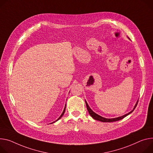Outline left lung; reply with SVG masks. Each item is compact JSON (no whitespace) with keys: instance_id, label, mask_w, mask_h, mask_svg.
Listing matches in <instances>:
<instances>
[{"instance_id":"1","label":"left lung","mask_w":153,"mask_h":153,"mask_svg":"<svg viewBox=\"0 0 153 153\" xmlns=\"http://www.w3.org/2000/svg\"><path fill=\"white\" fill-rule=\"evenodd\" d=\"M128 38H129V37H128ZM85 104H86V106H87V110H88V113L90 114V115H91V117L93 119H94V120H98V121H101V122H114V121H117L120 120L124 118V117H126L127 115H129L130 114H131V113L133 112V111H134V110L135 108V107H136V106H137V104H138V101H137V102H136V104H135V106H134L133 110H131V112H129V113H128V114H125V115H123V116H121V117H117V118H104V117H102L99 115L98 114H97L94 113V112H93V111L90 108V107H89V105H88V103L86 101H85Z\"/></svg>"}]
</instances>
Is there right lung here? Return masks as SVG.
Masks as SVG:
<instances>
[{
    "instance_id": "1",
    "label": "right lung",
    "mask_w": 153,
    "mask_h": 153,
    "mask_svg": "<svg viewBox=\"0 0 153 153\" xmlns=\"http://www.w3.org/2000/svg\"><path fill=\"white\" fill-rule=\"evenodd\" d=\"M65 108H66V104H65V108H64V110H63V112H62V114H61V115H60V117H59V118H58V119H57V120H56V121H53V122H52V123H55V121H58V120H60V118H62V116H63V114H64V113H65Z\"/></svg>"
}]
</instances>
